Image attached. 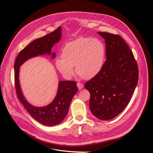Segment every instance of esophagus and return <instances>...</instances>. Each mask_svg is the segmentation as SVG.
I'll use <instances>...</instances> for the list:
<instances>
[{
	"mask_svg": "<svg viewBox=\"0 0 153 153\" xmlns=\"http://www.w3.org/2000/svg\"><path fill=\"white\" fill-rule=\"evenodd\" d=\"M77 87H78L79 90H81V89H82V88H83V87H84V85H83L82 84L79 83V82H78V83L77 84Z\"/></svg>",
	"mask_w": 153,
	"mask_h": 153,
	"instance_id": "obj_1",
	"label": "esophagus"
}]
</instances>
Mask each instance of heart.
<instances>
[{"mask_svg":"<svg viewBox=\"0 0 153 153\" xmlns=\"http://www.w3.org/2000/svg\"><path fill=\"white\" fill-rule=\"evenodd\" d=\"M105 55V46L100 39L81 37L64 45L61 52L62 58L56 59L55 65L67 79L73 76L74 66H76L80 76L91 79L101 71Z\"/></svg>","mask_w":153,"mask_h":153,"instance_id":"1","label":"heart"}]
</instances>
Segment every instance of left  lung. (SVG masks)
<instances>
[{
	"label": "left lung",
	"mask_w": 153,
	"mask_h": 153,
	"mask_svg": "<svg viewBox=\"0 0 153 153\" xmlns=\"http://www.w3.org/2000/svg\"><path fill=\"white\" fill-rule=\"evenodd\" d=\"M105 39L107 59L99 73L85 84L91 94L92 114L114 118L125 108L138 84V68L132 51L119 35L98 32Z\"/></svg>",
	"instance_id": "left-lung-1"
}]
</instances>
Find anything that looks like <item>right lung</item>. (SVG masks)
<instances>
[{
	"label": "right lung",
	"mask_w": 153,
	"mask_h": 153,
	"mask_svg": "<svg viewBox=\"0 0 153 153\" xmlns=\"http://www.w3.org/2000/svg\"><path fill=\"white\" fill-rule=\"evenodd\" d=\"M61 31V27H59L47 35L33 40L19 53L14 64L15 89L19 100L32 118L42 125L49 126L58 125L65 118L72 99L78 91L77 82L59 81L57 94L52 102L45 107H35L24 97L20 85L19 71L20 67L24 62L36 56L48 54L51 55V58L54 59L56 54L51 53V48L55 43L59 42Z\"/></svg>",
	"instance_id": "obj_1"
}]
</instances>
